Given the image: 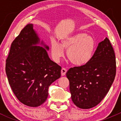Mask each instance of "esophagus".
Listing matches in <instances>:
<instances>
[{
    "mask_svg": "<svg viewBox=\"0 0 121 121\" xmlns=\"http://www.w3.org/2000/svg\"><path fill=\"white\" fill-rule=\"evenodd\" d=\"M61 75L62 76H64L67 73V69L65 68H63L61 69Z\"/></svg>",
    "mask_w": 121,
    "mask_h": 121,
    "instance_id": "1",
    "label": "esophagus"
}]
</instances>
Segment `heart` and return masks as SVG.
Instances as JSON below:
<instances>
[{
    "mask_svg": "<svg viewBox=\"0 0 121 121\" xmlns=\"http://www.w3.org/2000/svg\"><path fill=\"white\" fill-rule=\"evenodd\" d=\"M95 48V41L92 36L78 33L63 39L61 44L52 41L51 53L54 61L58 63L64 57L65 49L68 60L73 64L83 65L92 58Z\"/></svg>",
    "mask_w": 121,
    "mask_h": 121,
    "instance_id": "obj_1",
    "label": "heart"
}]
</instances>
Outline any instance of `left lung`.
<instances>
[{
    "label": "left lung",
    "mask_w": 121,
    "mask_h": 121,
    "mask_svg": "<svg viewBox=\"0 0 121 121\" xmlns=\"http://www.w3.org/2000/svg\"><path fill=\"white\" fill-rule=\"evenodd\" d=\"M115 75V55L106 37L98 44L87 64L71 68L67 72L73 102L81 109L95 107L108 93Z\"/></svg>",
    "instance_id": "8db88e82"
}]
</instances>
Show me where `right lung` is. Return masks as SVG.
<instances>
[{
  "label": "right lung",
  "instance_id": "add662e5",
  "mask_svg": "<svg viewBox=\"0 0 121 121\" xmlns=\"http://www.w3.org/2000/svg\"><path fill=\"white\" fill-rule=\"evenodd\" d=\"M48 50L33 24L26 26L11 45L6 63L9 83L17 98L29 107L43 104L50 85L61 77V67L50 58Z\"/></svg>",
  "mask_w": 121,
  "mask_h": 121
}]
</instances>
